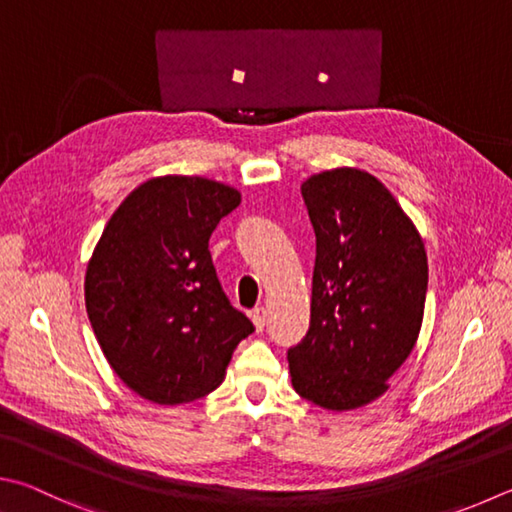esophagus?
I'll return each mask as SVG.
<instances>
[{"label": "esophagus", "instance_id": "34e87169", "mask_svg": "<svg viewBox=\"0 0 512 512\" xmlns=\"http://www.w3.org/2000/svg\"><path fill=\"white\" fill-rule=\"evenodd\" d=\"M250 320H253V324H255V331H264V327H266V309H264V306H259V309L250 313Z\"/></svg>", "mask_w": 512, "mask_h": 512}]
</instances>
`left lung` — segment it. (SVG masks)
<instances>
[{
	"label": "left lung",
	"mask_w": 512,
	"mask_h": 512,
	"mask_svg": "<svg viewBox=\"0 0 512 512\" xmlns=\"http://www.w3.org/2000/svg\"><path fill=\"white\" fill-rule=\"evenodd\" d=\"M302 197L315 230L311 327L288 349L293 389L331 412L383 396L421 333L427 255L414 221L374 174H311Z\"/></svg>",
	"instance_id": "1"
}]
</instances>
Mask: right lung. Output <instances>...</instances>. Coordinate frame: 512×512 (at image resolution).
Instances as JSON below:
<instances>
[{"label":"right lung","instance_id":"add662e5","mask_svg":"<svg viewBox=\"0 0 512 512\" xmlns=\"http://www.w3.org/2000/svg\"><path fill=\"white\" fill-rule=\"evenodd\" d=\"M239 203V190L206 176H154L102 230L85 275L87 315L109 367L147 401L181 405L215 392L253 333L208 250Z\"/></svg>","mask_w":512,"mask_h":512}]
</instances>
